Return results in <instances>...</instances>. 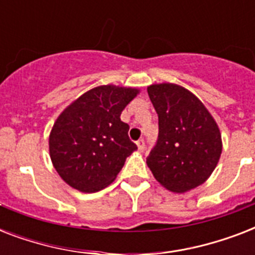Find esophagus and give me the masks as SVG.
I'll use <instances>...</instances> for the list:
<instances>
[{"label":"esophagus","instance_id":"1","mask_svg":"<svg viewBox=\"0 0 255 255\" xmlns=\"http://www.w3.org/2000/svg\"><path fill=\"white\" fill-rule=\"evenodd\" d=\"M136 145H137V149H139V151L143 152L144 148H145V141H144V139L137 140V141H136Z\"/></svg>","mask_w":255,"mask_h":255}]
</instances>
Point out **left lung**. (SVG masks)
Instances as JSON below:
<instances>
[{
    "label": "left lung",
    "instance_id": "obj_1",
    "mask_svg": "<svg viewBox=\"0 0 255 255\" xmlns=\"http://www.w3.org/2000/svg\"><path fill=\"white\" fill-rule=\"evenodd\" d=\"M148 95L159 116V139L147 157L157 181L174 193L197 188L217 167L221 132L202 102L173 83L151 85Z\"/></svg>",
    "mask_w": 255,
    "mask_h": 255
}]
</instances>
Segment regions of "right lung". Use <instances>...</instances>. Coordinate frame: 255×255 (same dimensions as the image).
Returning <instances> with one entry per match:
<instances>
[{"label":"right lung","instance_id":"1","mask_svg":"<svg viewBox=\"0 0 255 255\" xmlns=\"http://www.w3.org/2000/svg\"><path fill=\"white\" fill-rule=\"evenodd\" d=\"M137 88L99 86L85 92L58 116L50 132L53 165L74 189L92 193L110 185L136 151L129 126L120 120Z\"/></svg>","mask_w":255,"mask_h":255}]
</instances>
